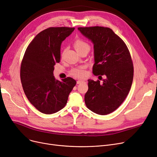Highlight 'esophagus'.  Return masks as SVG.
Listing matches in <instances>:
<instances>
[{"instance_id": "esophagus-1", "label": "esophagus", "mask_w": 157, "mask_h": 157, "mask_svg": "<svg viewBox=\"0 0 157 157\" xmlns=\"http://www.w3.org/2000/svg\"><path fill=\"white\" fill-rule=\"evenodd\" d=\"M85 82L84 80H78V81H77V84H81V83H85Z\"/></svg>"}]
</instances>
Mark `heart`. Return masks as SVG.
Here are the masks:
<instances>
[{
  "label": "heart",
  "instance_id": "b5f03b06",
  "mask_svg": "<svg viewBox=\"0 0 157 157\" xmlns=\"http://www.w3.org/2000/svg\"><path fill=\"white\" fill-rule=\"evenodd\" d=\"M74 46L77 51L80 49H82V48H83L85 47H89L90 48V46L87 43H86V42L83 41V40H81V39H78L75 40V43H74ZM72 74L75 75V77L83 78L85 76L86 72L84 70V67H80L78 68H75V69L72 70Z\"/></svg>",
  "mask_w": 157,
  "mask_h": 157
}]
</instances>
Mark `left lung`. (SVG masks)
I'll return each instance as SVG.
<instances>
[{
  "label": "left lung",
  "instance_id": "obj_1",
  "mask_svg": "<svg viewBox=\"0 0 157 157\" xmlns=\"http://www.w3.org/2000/svg\"><path fill=\"white\" fill-rule=\"evenodd\" d=\"M78 30L94 44L92 72L105 78L102 83L88 79L86 106L98 114L111 113L124 102L131 87L133 65L129 51L111 28L94 26Z\"/></svg>",
  "mask_w": 157,
  "mask_h": 157
}]
</instances>
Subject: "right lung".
Returning <instances> with one entry per match:
<instances>
[{"label":"right lung","mask_w":157,"mask_h":157,"mask_svg":"<svg viewBox=\"0 0 157 157\" xmlns=\"http://www.w3.org/2000/svg\"><path fill=\"white\" fill-rule=\"evenodd\" d=\"M74 28H48L28 45L21 66V80L28 100L40 113L51 114L66 105L76 84L72 78L56 80L54 65L59 63L61 45Z\"/></svg>","instance_id":"right-lung-1"}]
</instances>
